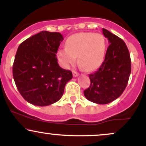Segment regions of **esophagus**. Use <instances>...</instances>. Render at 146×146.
Listing matches in <instances>:
<instances>
[{"label":"esophagus","mask_w":146,"mask_h":146,"mask_svg":"<svg viewBox=\"0 0 146 146\" xmlns=\"http://www.w3.org/2000/svg\"><path fill=\"white\" fill-rule=\"evenodd\" d=\"M73 75L74 78H75V77H78L79 75V73H78V72H76L75 71H73Z\"/></svg>","instance_id":"1"}]
</instances>
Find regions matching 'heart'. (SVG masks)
Listing matches in <instances>:
<instances>
[{
  "label": "heart",
  "instance_id": "obj_1",
  "mask_svg": "<svg viewBox=\"0 0 146 146\" xmlns=\"http://www.w3.org/2000/svg\"><path fill=\"white\" fill-rule=\"evenodd\" d=\"M106 47L105 38L100 33H78L68 37L66 48L58 50V57L64 67H69L77 58L80 67L86 71H91L101 65Z\"/></svg>",
  "mask_w": 146,
  "mask_h": 146
}]
</instances>
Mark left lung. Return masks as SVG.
Masks as SVG:
<instances>
[{"label": "left lung", "mask_w": 146, "mask_h": 146, "mask_svg": "<svg viewBox=\"0 0 146 146\" xmlns=\"http://www.w3.org/2000/svg\"><path fill=\"white\" fill-rule=\"evenodd\" d=\"M102 31L110 45L101 66L89 75L90 87L84 94L90 102L106 104L118 98L125 90L131 72V60L123 40L105 29Z\"/></svg>", "instance_id": "left-lung-1"}]
</instances>
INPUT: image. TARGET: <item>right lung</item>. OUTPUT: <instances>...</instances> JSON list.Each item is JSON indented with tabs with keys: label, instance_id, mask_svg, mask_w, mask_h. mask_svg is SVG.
Here are the masks:
<instances>
[{
	"label": "right lung",
	"instance_id": "1",
	"mask_svg": "<svg viewBox=\"0 0 146 146\" xmlns=\"http://www.w3.org/2000/svg\"><path fill=\"white\" fill-rule=\"evenodd\" d=\"M62 40L60 33L42 31L18 46L13 77L21 95L31 104L46 106L58 102L73 78L58 63L56 53Z\"/></svg>",
	"mask_w": 146,
	"mask_h": 146
}]
</instances>
